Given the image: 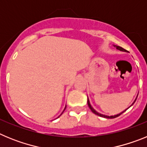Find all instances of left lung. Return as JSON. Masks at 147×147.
<instances>
[{
  "label": "left lung",
  "instance_id": "obj_1",
  "mask_svg": "<svg viewBox=\"0 0 147 147\" xmlns=\"http://www.w3.org/2000/svg\"><path fill=\"white\" fill-rule=\"evenodd\" d=\"M115 47L116 48V49H119V50L122 51H126L125 49H123V48H121V47H120V46H118V45H115ZM135 102H136V101H135ZM88 107H89V108L90 109V110H91V111L93 113L96 114V115H98V116H101V117H104V118H107V119H114V118L118 117V116H119V115H120L121 114H122V113H123L125 112L126 110H124V111H123V112H122V113H121L118 114V115H112V116H108V115H102V114H100V113H97L96 111V110H95L94 109H93V107H91V105H90V104L89 100H88Z\"/></svg>",
  "mask_w": 147,
  "mask_h": 147
}]
</instances>
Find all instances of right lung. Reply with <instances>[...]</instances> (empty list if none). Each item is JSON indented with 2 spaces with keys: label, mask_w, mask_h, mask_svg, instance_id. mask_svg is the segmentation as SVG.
<instances>
[{
  "label": "right lung",
  "mask_w": 147,
  "mask_h": 147,
  "mask_svg": "<svg viewBox=\"0 0 147 147\" xmlns=\"http://www.w3.org/2000/svg\"><path fill=\"white\" fill-rule=\"evenodd\" d=\"M63 112H64V111H63ZM61 115H62V114H61ZM60 115H59V116H60Z\"/></svg>",
  "instance_id": "1"
}]
</instances>
